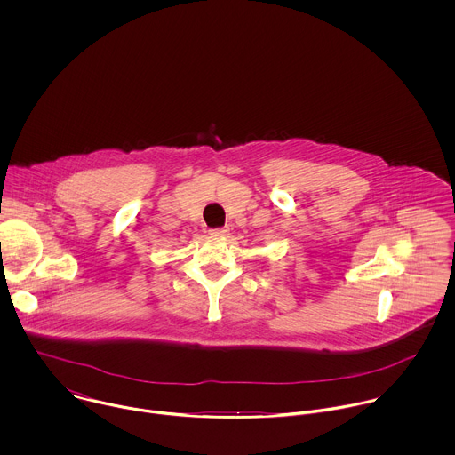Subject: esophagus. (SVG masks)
Segmentation results:
<instances>
[{"label":"esophagus","mask_w":455,"mask_h":455,"mask_svg":"<svg viewBox=\"0 0 455 455\" xmlns=\"http://www.w3.org/2000/svg\"><path fill=\"white\" fill-rule=\"evenodd\" d=\"M210 235H212V236H226V235H228V229H226V228H217V229H210Z\"/></svg>","instance_id":"obj_1"}]
</instances>
